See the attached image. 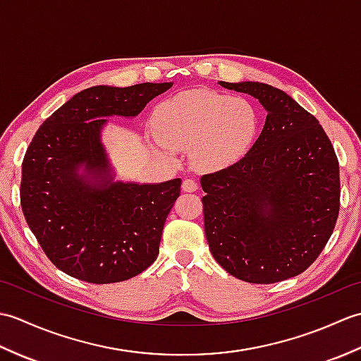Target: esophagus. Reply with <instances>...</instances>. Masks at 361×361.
Returning a JSON list of instances; mask_svg holds the SVG:
<instances>
[{
    "label": "esophagus",
    "mask_w": 361,
    "mask_h": 361,
    "mask_svg": "<svg viewBox=\"0 0 361 361\" xmlns=\"http://www.w3.org/2000/svg\"><path fill=\"white\" fill-rule=\"evenodd\" d=\"M197 188H198L197 181L192 178H186L181 185V189L185 190V192H194V190H197Z\"/></svg>",
    "instance_id": "esophagus-1"
}]
</instances>
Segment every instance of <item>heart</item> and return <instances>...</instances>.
I'll return each mask as SVG.
<instances>
[{
	"instance_id": "1",
	"label": "heart",
	"mask_w": 361,
	"mask_h": 361,
	"mask_svg": "<svg viewBox=\"0 0 361 361\" xmlns=\"http://www.w3.org/2000/svg\"><path fill=\"white\" fill-rule=\"evenodd\" d=\"M152 128L161 144L190 150L195 167L221 171L250 152L259 116L247 99L194 90L161 102L153 111Z\"/></svg>"
}]
</instances>
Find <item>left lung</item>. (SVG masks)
<instances>
[{"label":"left lung","instance_id":"1","mask_svg":"<svg viewBox=\"0 0 361 361\" xmlns=\"http://www.w3.org/2000/svg\"><path fill=\"white\" fill-rule=\"evenodd\" d=\"M267 111L262 133L239 163L202 176L204 234L234 278L273 283L315 262L340 211V166L315 116L282 90L219 82Z\"/></svg>","mask_w":361,"mask_h":361}]
</instances>
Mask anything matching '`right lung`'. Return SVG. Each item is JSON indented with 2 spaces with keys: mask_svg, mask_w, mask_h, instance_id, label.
Returning a JSON list of instances; mask_svg holds the SVG:
<instances>
[{
  "mask_svg": "<svg viewBox=\"0 0 361 361\" xmlns=\"http://www.w3.org/2000/svg\"><path fill=\"white\" fill-rule=\"evenodd\" d=\"M172 85L91 87L37 130L21 166V208L59 270L80 281L111 283L155 262L181 178L142 185L116 180L102 130L106 118H135Z\"/></svg>",
  "mask_w": 361,
  "mask_h": 361,
  "instance_id": "1",
  "label": "right lung"
}]
</instances>
